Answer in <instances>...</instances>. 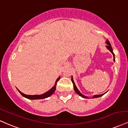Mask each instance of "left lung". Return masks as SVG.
<instances>
[{"mask_svg":"<svg viewBox=\"0 0 128 128\" xmlns=\"http://www.w3.org/2000/svg\"><path fill=\"white\" fill-rule=\"evenodd\" d=\"M106 44H107V45L106 46V47H107V48L109 50H110V51L112 52V54L113 55V56H114V61H115V58H114V54L113 53V48H112V45H111V44H110V42H109L108 40H107V41H106ZM72 83H73V87H74V90L75 91H76V92L77 94H78V95H79L80 96H82V97H83V98H88L87 97V96H84V95L83 94H82L80 93V91L79 90H78V89L77 88V87H76V84H74V80H73V77H72ZM105 93V94H106ZM105 94H101V95H94L93 96V97H92V98H98V97H100V96H102L103 95H104Z\"/></svg>","mask_w":128,"mask_h":128,"instance_id":"8db88e82","label":"left lung"}]
</instances>
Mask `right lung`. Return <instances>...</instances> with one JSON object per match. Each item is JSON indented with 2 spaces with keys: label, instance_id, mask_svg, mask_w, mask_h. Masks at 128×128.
Instances as JSON below:
<instances>
[{
  "label": "right lung",
  "instance_id": "add662e5",
  "mask_svg": "<svg viewBox=\"0 0 128 128\" xmlns=\"http://www.w3.org/2000/svg\"><path fill=\"white\" fill-rule=\"evenodd\" d=\"M60 79V77L58 78L56 80V82H55V85L51 89H50V90H49L48 91L45 92L44 94H43L42 95H26V94H23L21 92L20 90H19L18 89V90L19 91V92L20 94H21V95H22L25 98H28L29 100H40V99H44V98H48L49 97V96H50V95H51L52 94L54 93V92H55V89H56V84H57V82Z\"/></svg>",
  "mask_w": 128,
  "mask_h": 128
}]
</instances>
